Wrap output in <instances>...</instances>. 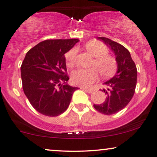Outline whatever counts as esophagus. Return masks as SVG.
<instances>
[{
	"instance_id": "1",
	"label": "esophagus",
	"mask_w": 157,
	"mask_h": 157,
	"mask_svg": "<svg viewBox=\"0 0 157 157\" xmlns=\"http://www.w3.org/2000/svg\"><path fill=\"white\" fill-rule=\"evenodd\" d=\"M82 89L83 90H85V91H86V92H87V93H89V94L92 93V92L94 91V90H93V89H90V88H82Z\"/></svg>"
}]
</instances>
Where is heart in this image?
Here are the masks:
<instances>
[{"mask_svg":"<svg viewBox=\"0 0 157 157\" xmlns=\"http://www.w3.org/2000/svg\"><path fill=\"white\" fill-rule=\"evenodd\" d=\"M86 49L92 56L95 57L92 63V67H94L88 69H77L73 71L71 75V80L74 85L87 88L98 80V70L101 76H111L116 70L117 62L115 58L108 54L107 46L101 41H90L86 44ZM77 53V49L74 48L65 54L66 62L69 67L75 66Z\"/></svg>","mask_w":157,"mask_h":157,"instance_id":"b5f03b06","label":"heart"}]
</instances>
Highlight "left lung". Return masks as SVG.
Listing matches in <instances>:
<instances>
[{
    "label": "left lung",
    "instance_id": "1",
    "mask_svg": "<svg viewBox=\"0 0 157 157\" xmlns=\"http://www.w3.org/2000/svg\"><path fill=\"white\" fill-rule=\"evenodd\" d=\"M114 52L118 63V71L109 80L104 83L101 90L106 94L105 101L94 105L98 112L104 115H113L125 107L132 99L137 84V70L129 50L119 43L106 37H98Z\"/></svg>",
    "mask_w": 157,
    "mask_h": 157
}]
</instances>
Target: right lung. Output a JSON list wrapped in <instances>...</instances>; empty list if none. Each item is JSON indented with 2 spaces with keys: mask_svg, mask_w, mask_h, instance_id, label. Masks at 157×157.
<instances>
[{
  "mask_svg": "<svg viewBox=\"0 0 157 157\" xmlns=\"http://www.w3.org/2000/svg\"><path fill=\"white\" fill-rule=\"evenodd\" d=\"M78 41L77 39H48L26 53L20 67L22 88L31 105L41 114L58 116L69 107L77 88L64 84L69 79L64 54Z\"/></svg>",
  "mask_w": 157,
  "mask_h": 157,
  "instance_id": "obj_1",
  "label": "right lung"
}]
</instances>
